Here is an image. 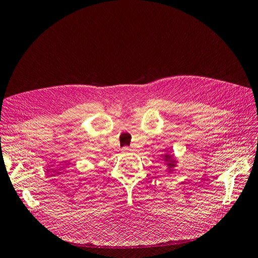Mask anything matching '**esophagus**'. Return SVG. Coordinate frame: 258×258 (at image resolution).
Listing matches in <instances>:
<instances>
[{"label": "esophagus", "instance_id": "1", "mask_svg": "<svg viewBox=\"0 0 258 258\" xmlns=\"http://www.w3.org/2000/svg\"><path fill=\"white\" fill-rule=\"evenodd\" d=\"M123 151H128V148H124V150Z\"/></svg>", "mask_w": 258, "mask_h": 258}]
</instances>
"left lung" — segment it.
Wrapping results in <instances>:
<instances>
[{"mask_svg":"<svg viewBox=\"0 0 258 258\" xmlns=\"http://www.w3.org/2000/svg\"><path fill=\"white\" fill-rule=\"evenodd\" d=\"M161 159L165 161V165L168 167V172H172V171H174V167H176L177 165V160L174 158V155L172 154H169V153H166V154H162L160 155Z\"/></svg>","mask_w":258,"mask_h":258,"instance_id":"8db88e82","label":"left lung"}]
</instances>
